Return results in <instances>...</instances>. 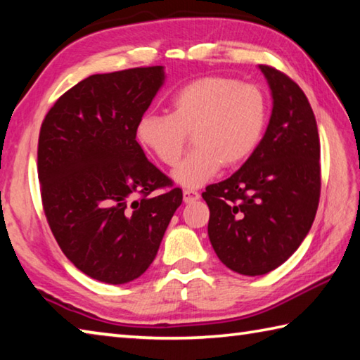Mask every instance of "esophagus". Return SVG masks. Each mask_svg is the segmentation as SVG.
Returning a JSON list of instances; mask_svg holds the SVG:
<instances>
[{
  "instance_id": "34e87169",
  "label": "esophagus",
  "mask_w": 360,
  "mask_h": 360,
  "mask_svg": "<svg viewBox=\"0 0 360 360\" xmlns=\"http://www.w3.org/2000/svg\"><path fill=\"white\" fill-rule=\"evenodd\" d=\"M182 198H184V202H193L200 198V193L197 191H192V188H187V191L182 192Z\"/></svg>"
}]
</instances>
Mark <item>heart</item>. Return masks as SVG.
<instances>
[{"label": "heart", "instance_id": "obj_1", "mask_svg": "<svg viewBox=\"0 0 360 360\" xmlns=\"http://www.w3.org/2000/svg\"><path fill=\"white\" fill-rule=\"evenodd\" d=\"M267 102L258 86L226 77H202L169 99V115L146 112L136 122V140L163 165L178 163L193 132V151L173 172L179 186H205L224 167L243 163L259 145Z\"/></svg>", "mask_w": 360, "mask_h": 360}]
</instances>
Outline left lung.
Here are the masks:
<instances>
[{
  "mask_svg": "<svg viewBox=\"0 0 360 360\" xmlns=\"http://www.w3.org/2000/svg\"><path fill=\"white\" fill-rule=\"evenodd\" d=\"M272 113L259 145L230 178L206 187L207 234L219 259L243 276H264L302 244L315 220L321 168L316 120L288 75L261 64Z\"/></svg>",
  "mask_w": 360,
  "mask_h": 360,
  "instance_id": "8db88e82",
  "label": "left lung"
}]
</instances>
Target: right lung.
Segmentation results:
<instances>
[{
	"label": "right lung",
	"instance_id": "right-lung-1",
	"mask_svg": "<svg viewBox=\"0 0 360 360\" xmlns=\"http://www.w3.org/2000/svg\"><path fill=\"white\" fill-rule=\"evenodd\" d=\"M163 82L162 66L91 75L55 102L39 134L50 230L77 269L103 283H129L151 266L182 202L135 140Z\"/></svg>",
	"mask_w": 360,
	"mask_h": 360
}]
</instances>
